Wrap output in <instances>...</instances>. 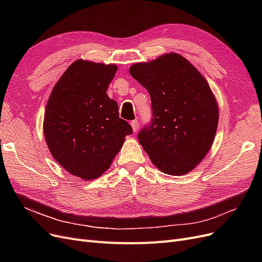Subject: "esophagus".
<instances>
[{"instance_id": "1", "label": "esophagus", "mask_w": 262, "mask_h": 262, "mask_svg": "<svg viewBox=\"0 0 262 262\" xmlns=\"http://www.w3.org/2000/svg\"><path fill=\"white\" fill-rule=\"evenodd\" d=\"M130 125H132V127H133V130L136 133L137 129H138V127H139V122H138V120H133V121L130 122Z\"/></svg>"}]
</instances>
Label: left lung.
Wrapping results in <instances>:
<instances>
[{
    "label": "left lung",
    "mask_w": 262,
    "mask_h": 262,
    "mask_svg": "<svg viewBox=\"0 0 262 262\" xmlns=\"http://www.w3.org/2000/svg\"><path fill=\"white\" fill-rule=\"evenodd\" d=\"M129 73L152 102V120L138 133L139 143L163 173L190 172L207 154L217 127V104L207 81L175 53L135 63Z\"/></svg>",
    "instance_id": "left-lung-1"
}]
</instances>
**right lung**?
Returning a JSON list of instances; mask_svg holds the SVG:
<instances>
[{"label": "right lung", "mask_w": 262, "mask_h": 262, "mask_svg": "<svg viewBox=\"0 0 262 262\" xmlns=\"http://www.w3.org/2000/svg\"><path fill=\"white\" fill-rule=\"evenodd\" d=\"M115 64L76 60L53 88L43 130L53 157L71 174L95 180L112 164L129 124L119 117L116 101L106 94Z\"/></svg>", "instance_id": "obj_1"}]
</instances>
